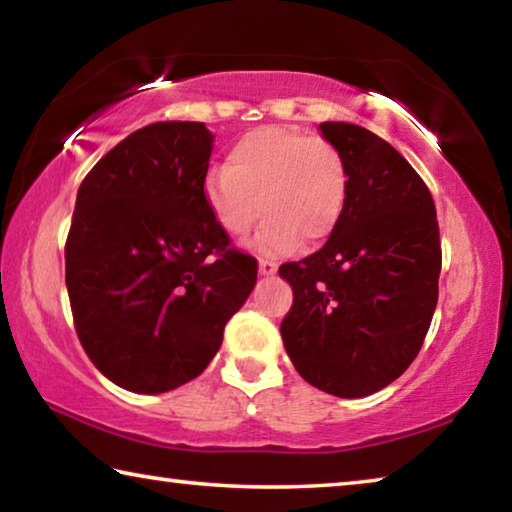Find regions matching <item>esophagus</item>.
Masks as SVG:
<instances>
[{"label":"esophagus","instance_id":"obj_1","mask_svg":"<svg viewBox=\"0 0 512 512\" xmlns=\"http://www.w3.org/2000/svg\"><path fill=\"white\" fill-rule=\"evenodd\" d=\"M259 273L262 275H275L277 273V264L271 262V259H259Z\"/></svg>","mask_w":512,"mask_h":512}]
</instances>
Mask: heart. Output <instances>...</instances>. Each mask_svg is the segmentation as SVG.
Here are the masks:
<instances>
[{"label":"heart","mask_w":512,"mask_h":512,"mask_svg":"<svg viewBox=\"0 0 512 512\" xmlns=\"http://www.w3.org/2000/svg\"><path fill=\"white\" fill-rule=\"evenodd\" d=\"M348 164L341 151L298 126H259L239 137L223 169L207 173L203 198L214 223L232 239L266 216L253 246L289 255L332 237L348 201Z\"/></svg>","instance_id":"obj_1"}]
</instances>
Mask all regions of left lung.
I'll return each instance as SVG.
<instances>
[{
	"label": "left lung",
	"mask_w": 512,
	"mask_h": 512,
	"mask_svg": "<svg viewBox=\"0 0 512 512\" xmlns=\"http://www.w3.org/2000/svg\"><path fill=\"white\" fill-rule=\"evenodd\" d=\"M320 133L348 164V201L323 248L280 266L293 289L280 332L311 386L366 397L411 366L429 332L443 266L436 205L379 135L345 121Z\"/></svg>",
	"instance_id": "left-lung-1"
}]
</instances>
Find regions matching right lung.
Returning a JSON list of instances; mask_svg holds the SVG:
<instances>
[{"label": "right lung", "mask_w": 512, "mask_h": 512, "mask_svg": "<svg viewBox=\"0 0 512 512\" xmlns=\"http://www.w3.org/2000/svg\"><path fill=\"white\" fill-rule=\"evenodd\" d=\"M214 135L158 121L94 164L76 194L65 284L85 354L133 393L201 375L257 282L203 198Z\"/></svg>", "instance_id": "obj_1"}]
</instances>
